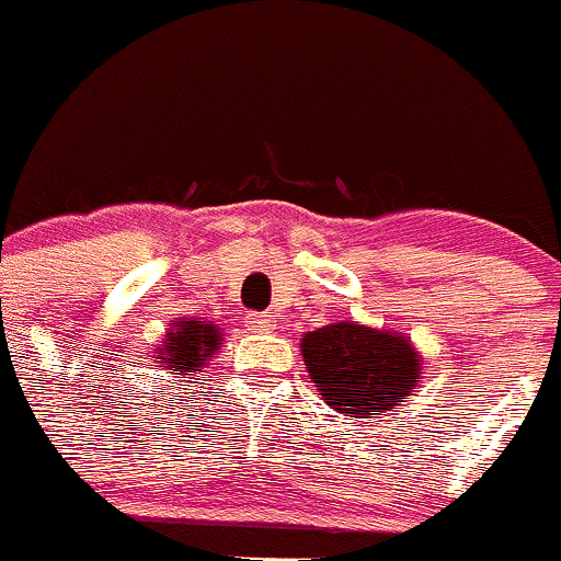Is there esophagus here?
<instances>
[{"instance_id": "esophagus-1", "label": "esophagus", "mask_w": 561, "mask_h": 561, "mask_svg": "<svg viewBox=\"0 0 561 561\" xmlns=\"http://www.w3.org/2000/svg\"><path fill=\"white\" fill-rule=\"evenodd\" d=\"M245 323H249L254 332H268V329L276 327L274 316H268V312H251V316H245Z\"/></svg>"}]
</instances>
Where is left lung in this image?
<instances>
[{
    "label": "left lung",
    "mask_w": 561,
    "mask_h": 561,
    "mask_svg": "<svg viewBox=\"0 0 561 561\" xmlns=\"http://www.w3.org/2000/svg\"><path fill=\"white\" fill-rule=\"evenodd\" d=\"M301 357L318 396L348 417L399 410L421 374V357L404 334L340 321L307 332Z\"/></svg>",
    "instance_id": "left-lung-1"
}]
</instances>
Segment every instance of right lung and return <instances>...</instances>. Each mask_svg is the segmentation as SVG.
Instances as JSON below:
<instances>
[{
  "mask_svg": "<svg viewBox=\"0 0 561 561\" xmlns=\"http://www.w3.org/2000/svg\"><path fill=\"white\" fill-rule=\"evenodd\" d=\"M224 334L221 329L213 321H198V318H180L174 327L169 329L162 345L157 348L154 359L160 365L157 368L165 370H180V376H193L196 370H202V365L207 363L213 354L221 348Z\"/></svg>",
  "mask_w": 561,
  "mask_h": 561,
  "instance_id": "add662e5",
  "label": "right lung"
}]
</instances>
